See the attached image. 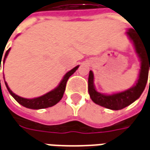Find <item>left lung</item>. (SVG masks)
<instances>
[{"label":"left lung","mask_w":150,"mask_h":150,"mask_svg":"<svg viewBox=\"0 0 150 150\" xmlns=\"http://www.w3.org/2000/svg\"><path fill=\"white\" fill-rule=\"evenodd\" d=\"M135 46L136 52L141 60V70L136 84L125 91L112 95H104L98 92L94 87V75L90 71L88 77V92L91 100L98 105L112 110H120L137 100L145 90L150 71V48H146L141 38L135 34L133 29H129L126 32ZM150 86V79H149Z\"/></svg>","instance_id":"obj_1"}]
</instances>
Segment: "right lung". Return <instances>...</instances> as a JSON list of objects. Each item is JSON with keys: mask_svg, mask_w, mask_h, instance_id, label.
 <instances>
[{"mask_svg": "<svg viewBox=\"0 0 150 150\" xmlns=\"http://www.w3.org/2000/svg\"><path fill=\"white\" fill-rule=\"evenodd\" d=\"M10 50V48L6 51L5 54V58H4V61L3 62H5V60L6 59V57L8 55V52ZM79 66L75 67L73 69H71L70 71H68L62 79V81L60 82V83L59 86L56 88H54L52 91L47 92L46 94L43 95L42 96L39 97L34 98V99H25V98H22L21 96H18V95L14 94L13 91L10 90V88H8L7 83L5 81V86L8 89V92L11 94L13 97L16 100L18 101L19 104L24 106V107L27 108H31V109H42V108H46L52 107L54 105H55L57 103H59V101L61 100V99L63 96V93L65 91L66 85H67V82L68 80L69 77L71 75H73L75 72V71L79 68ZM1 67V63H0Z\"/></svg>", "mask_w": 150, "mask_h": 150, "instance_id": "right-lung-1", "label": "right lung"}]
</instances>
